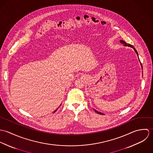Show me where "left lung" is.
<instances>
[{
    "mask_svg": "<svg viewBox=\"0 0 153 153\" xmlns=\"http://www.w3.org/2000/svg\"><path fill=\"white\" fill-rule=\"evenodd\" d=\"M120 42L122 44H123L124 45V46H128V47H131L132 48H133V49L134 50V51L135 52V53H137V56H138V52H137V50L135 49V48L132 46V45H131L130 44H127L125 41H123V40H120ZM139 59V58H138ZM139 61H140V59H139ZM140 64H141V68H143V66H142V65H141V64L140 63ZM94 111L97 112V113H98V114H101V115H104V114H102V113H101V112H99V111H97L96 109H94Z\"/></svg>",
    "mask_w": 153,
    "mask_h": 153,
    "instance_id": "1",
    "label": "left lung"
}]
</instances>
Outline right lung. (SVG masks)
Wrapping results in <instances>:
<instances>
[{
	"label": "right lung",
	"mask_w": 153,
	"mask_h": 153,
	"mask_svg": "<svg viewBox=\"0 0 153 153\" xmlns=\"http://www.w3.org/2000/svg\"><path fill=\"white\" fill-rule=\"evenodd\" d=\"M61 104H60V106H61ZM60 106H59V107H58V108H57V109H56V110H55V111H53V113H54V112H56V111H57V110H58V108H59V107H60Z\"/></svg>",
	"instance_id": "add662e5"
}]
</instances>
